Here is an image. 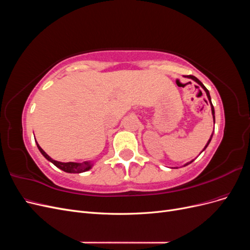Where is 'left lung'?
Instances as JSON below:
<instances>
[{
	"label": "left lung",
	"instance_id": "1",
	"mask_svg": "<svg viewBox=\"0 0 250 250\" xmlns=\"http://www.w3.org/2000/svg\"><path fill=\"white\" fill-rule=\"evenodd\" d=\"M188 78H190V79H192V80H194L195 82H197L198 84L204 89V92H206V94H207V96H208V101H209V104H210V107H211V115H213V119H214V123H215V109H214V106H213V104H211V100H210V96H209V93H208V88L204 86L203 84H202V82L199 80V79H197L196 78L195 76H192V75H188V76H187ZM211 138H213V133H211V135H210V138H209V140H208V142L207 143V145H206V147H204V149L202 150V151H204L206 150V148L208 146V144H209V142H210V140H211ZM201 151V152H202ZM193 161H191L190 163H187L185 166H187V165H188V164H191Z\"/></svg>",
	"mask_w": 250,
	"mask_h": 250
}]
</instances>
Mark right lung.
Listing matches in <instances>:
<instances>
[{"label":"right lung","mask_w":250,"mask_h":250,"mask_svg":"<svg viewBox=\"0 0 250 250\" xmlns=\"http://www.w3.org/2000/svg\"><path fill=\"white\" fill-rule=\"evenodd\" d=\"M36 145H37V148H39V150L41 151V153L44 157H46L49 162H51L52 164H54L57 168H59L60 170H62L64 172H67V173H82V172L88 171L93 166V164L90 162H83V163L80 164V163H73V162L62 163V162L54 161L46 152H44V151L41 148V146L39 145V143H37V142H36Z\"/></svg>","instance_id":"right-lung-1"}]
</instances>
